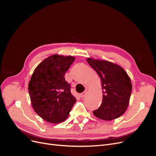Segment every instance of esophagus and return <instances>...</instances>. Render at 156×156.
<instances>
[{
    "label": "esophagus",
    "instance_id": "esophagus-1",
    "mask_svg": "<svg viewBox=\"0 0 156 156\" xmlns=\"http://www.w3.org/2000/svg\"><path fill=\"white\" fill-rule=\"evenodd\" d=\"M86 94H87V91H86V90H85L84 92H83V93H81V94H80V97H81V98H84V97L85 96Z\"/></svg>",
    "mask_w": 156,
    "mask_h": 156
}]
</instances>
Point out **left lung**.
Masks as SVG:
<instances>
[{
	"instance_id": "8db88e82",
	"label": "left lung",
	"mask_w": 156,
	"mask_h": 156,
	"mask_svg": "<svg viewBox=\"0 0 156 156\" xmlns=\"http://www.w3.org/2000/svg\"><path fill=\"white\" fill-rule=\"evenodd\" d=\"M87 62L100 76L103 89L102 103L93 114L105 121L122 116L129 105L132 88L127 73L122 67L110 62L90 58Z\"/></svg>"
}]
</instances>
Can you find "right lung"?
<instances>
[{
    "label": "right lung",
    "instance_id": "add662e5",
    "mask_svg": "<svg viewBox=\"0 0 156 156\" xmlns=\"http://www.w3.org/2000/svg\"><path fill=\"white\" fill-rule=\"evenodd\" d=\"M75 58L54 55L34 69L28 90L33 108L39 116L51 123H59L69 116L76 100L65 74Z\"/></svg>",
    "mask_w": 156,
    "mask_h": 156
}]
</instances>
